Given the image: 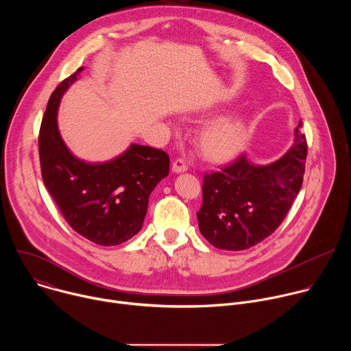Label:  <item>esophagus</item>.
Wrapping results in <instances>:
<instances>
[{
    "label": "esophagus",
    "instance_id": "34e87169",
    "mask_svg": "<svg viewBox=\"0 0 351 351\" xmlns=\"http://www.w3.org/2000/svg\"><path fill=\"white\" fill-rule=\"evenodd\" d=\"M187 171V164L184 162V160H176L172 164V172L173 173H183Z\"/></svg>",
    "mask_w": 351,
    "mask_h": 351
}]
</instances>
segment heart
I'll return each instance as SVG.
<instances>
[{
  "instance_id": "heart-1",
  "label": "heart",
  "mask_w": 351,
  "mask_h": 351,
  "mask_svg": "<svg viewBox=\"0 0 351 351\" xmlns=\"http://www.w3.org/2000/svg\"><path fill=\"white\" fill-rule=\"evenodd\" d=\"M245 140V119L239 114H230L210 122L202 130L198 137V148L206 160L225 162L241 152Z\"/></svg>"
}]
</instances>
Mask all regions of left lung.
Here are the masks:
<instances>
[{"mask_svg": "<svg viewBox=\"0 0 351 351\" xmlns=\"http://www.w3.org/2000/svg\"><path fill=\"white\" fill-rule=\"evenodd\" d=\"M302 122L287 152L260 165L243 154L219 172L204 176L203 206L197 213L202 234L217 248L240 252L272 234L303 184L307 141Z\"/></svg>", "mask_w": 351, "mask_h": 351, "instance_id": "obj_1", "label": "left lung"}]
</instances>
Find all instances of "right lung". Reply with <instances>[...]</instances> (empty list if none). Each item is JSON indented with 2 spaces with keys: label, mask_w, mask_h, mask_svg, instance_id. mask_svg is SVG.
Instances as JSON below:
<instances>
[{
  "label": "right lung",
  "mask_w": 351,
  "mask_h": 351,
  "mask_svg": "<svg viewBox=\"0 0 351 351\" xmlns=\"http://www.w3.org/2000/svg\"><path fill=\"white\" fill-rule=\"evenodd\" d=\"M83 69L62 80L48 99L38 136L41 175L75 232L99 245H117L140 232L149 194L169 173V157L136 143L104 162H88L71 152L58 128V110Z\"/></svg>",
  "instance_id": "right-lung-1"
}]
</instances>
